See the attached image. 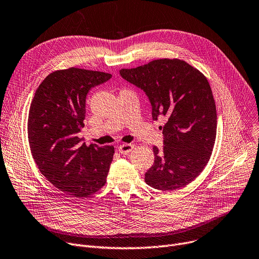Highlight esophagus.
I'll use <instances>...</instances> for the list:
<instances>
[{
	"mask_svg": "<svg viewBox=\"0 0 259 259\" xmlns=\"http://www.w3.org/2000/svg\"><path fill=\"white\" fill-rule=\"evenodd\" d=\"M133 148H134V146L131 144H123L117 148V151L120 154H129L133 150Z\"/></svg>",
	"mask_w": 259,
	"mask_h": 259,
	"instance_id": "34e87169",
	"label": "esophagus"
}]
</instances>
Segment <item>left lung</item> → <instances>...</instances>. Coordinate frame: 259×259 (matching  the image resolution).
<instances>
[{
  "instance_id": "1",
  "label": "left lung",
  "mask_w": 259,
  "mask_h": 259,
  "mask_svg": "<svg viewBox=\"0 0 259 259\" xmlns=\"http://www.w3.org/2000/svg\"><path fill=\"white\" fill-rule=\"evenodd\" d=\"M120 76L143 90L152 117L164 116L163 147H153L148 185L173 192L195 180L208 163L217 135V109L210 85L197 68L180 59H157Z\"/></svg>"
}]
</instances>
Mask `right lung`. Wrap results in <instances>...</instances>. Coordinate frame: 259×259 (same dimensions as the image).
Masks as SVG:
<instances>
[{
  "label": "right lung",
  "instance_id": "1",
  "mask_svg": "<svg viewBox=\"0 0 259 259\" xmlns=\"http://www.w3.org/2000/svg\"><path fill=\"white\" fill-rule=\"evenodd\" d=\"M111 74L70 67L48 75L32 100L28 140L40 173L68 196L83 198L105 185L113 146L81 144L85 101Z\"/></svg>",
  "mask_w": 259,
  "mask_h": 259
}]
</instances>
